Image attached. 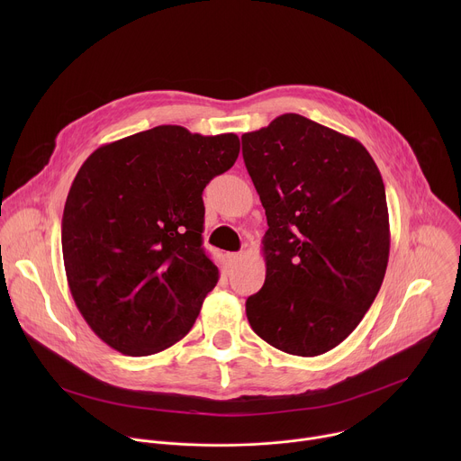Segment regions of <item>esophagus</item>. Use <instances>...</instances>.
Here are the masks:
<instances>
[{"label": "esophagus", "instance_id": "esophagus-1", "mask_svg": "<svg viewBox=\"0 0 461 461\" xmlns=\"http://www.w3.org/2000/svg\"><path fill=\"white\" fill-rule=\"evenodd\" d=\"M242 253H228V262L230 265H237V262H240L242 260Z\"/></svg>", "mask_w": 461, "mask_h": 461}]
</instances>
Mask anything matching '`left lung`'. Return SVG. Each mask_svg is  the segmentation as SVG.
<instances>
[{
  "mask_svg": "<svg viewBox=\"0 0 461 461\" xmlns=\"http://www.w3.org/2000/svg\"><path fill=\"white\" fill-rule=\"evenodd\" d=\"M242 157L268 221L248 321L286 354L321 356L354 332L386 272L381 173L361 142L295 113L244 133Z\"/></svg>",
  "mask_w": 461,
  "mask_h": 461,
  "instance_id": "obj_1",
  "label": "left lung"
}]
</instances>
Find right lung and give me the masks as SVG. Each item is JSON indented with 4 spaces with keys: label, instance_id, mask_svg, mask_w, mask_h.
Instances as JSON below:
<instances>
[{
    "label": "right lung",
    "instance_id": "right-lung-1",
    "mask_svg": "<svg viewBox=\"0 0 461 461\" xmlns=\"http://www.w3.org/2000/svg\"><path fill=\"white\" fill-rule=\"evenodd\" d=\"M233 133L158 125L98 148L61 219L63 265L91 330L125 356L180 341L219 281L203 248L206 184L239 157Z\"/></svg>",
    "mask_w": 461,
    "mask_h": 461
}]
</instances>
